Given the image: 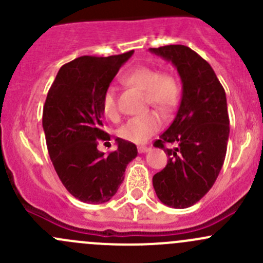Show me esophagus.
Masks as SVG:
<instances>
[{"label":"esophagus","instance_id":"obj_1","mask_svg":"<svg viewBox=\"0 0 263 263\" xmlns=\"http://www.w3.org/2000/svg\"><path fill=\"white\" fill-rule=\"evenodd\" d=\"M148 150H150V147H147V146H139V153H140V154L147 153Z\"/></svg>","mask_w":263,"mask_h":263}]
</instances>
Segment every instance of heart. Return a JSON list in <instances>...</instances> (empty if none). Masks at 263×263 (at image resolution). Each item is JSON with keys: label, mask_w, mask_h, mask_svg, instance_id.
<instances>
[{"label": "heart", "mask_w": 263, "mask_h": 263, "mask_svg": "<svg viewBox=\"0 0 263 263\" xmlns=\"http://www.w3.org/2000/svg\"><path fill=\"white\" fill-rule=\"evenodd\" d=\"M127 85L137 87L145 91L146 104L153 105L163 113H169L177 107L181 95L178 81L171 73L159 72L154 67L139 66L129 70L123 76ZM102 110L109 119L118 118L116 92L113 87H108L102 98ZM161 118L158 113L147 112L145 115L135 117L119 129V136L127 141L142 144L150 136L158 132L161 127Z\"/></svg>", "instance_id": "1"}]
</instances>
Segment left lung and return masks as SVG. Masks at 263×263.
Returning a JSON list of instances; mask_svg holds the SVG:
<instances>
[{"mask_svg": "<svg viewBox=\"0 0 263 263\" xmlns=\"http://www.w3.org/2000/svg\"><path fill=\"white\" fill-rule=\"evenodd\" d=\"M148 50L173 63L182 81L176 118L154 142L168 154V164L153 177V185L164 205L185 209L210 191L224 164L229 139L225 90L213 67L188 47L176 44ZM165 143L175 147L166 149Z\"/></svg>", "mask_w": 263, "mask_h": 263, "instance_id": "1", "label": "left lung"}]
</instances>
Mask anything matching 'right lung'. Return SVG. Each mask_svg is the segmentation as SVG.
Returning <instances> with one entry per match:
<instances>
[{
    "label": "right lung",
    "mask_w": 263,
    "mask_h": 263,
    "mask_svg": "<svg viewBox=\"0 0 263 263\" xmlns=\"http://www.w3.org/2000/svg\"><path fill=\"white\" fill-rule=\"evenodd\" d=\"M134 50L110 57L82 55L58 71L43 108V129L53 166L66 190L86 203L109 201L137 156L132 142L117 137V150H98L109 140L102 129V98Z\"/></svg>",
    "instance_id": "right-lung-1"
}]
</instances>
